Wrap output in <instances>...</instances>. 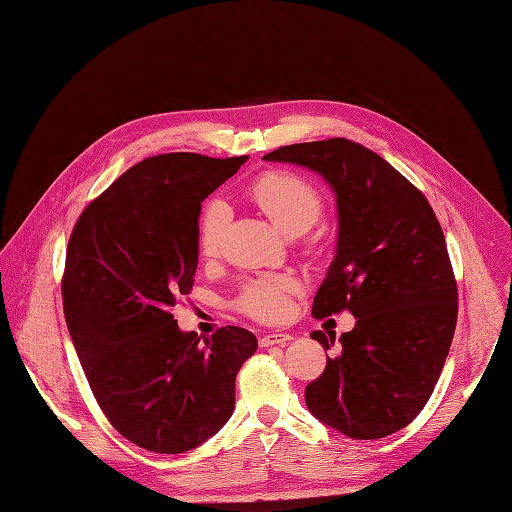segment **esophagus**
I'll return each mask as SVG.
<instances>
[{
  "mask_svg": "<svg viewBox=\"0 0 512 512\" xmlns=\"http://www.w3.org/2000/svg\"><path fill=\"white\" fill-rule=\"evenodd\" d=\"M291 342L289 333H266L259 337V346L268 348V346H285Z\"/></svg>",
  "mask_w": 512,
  "mask_h": 512,
  "instance_id": "obj_1",
  "label": "esophagus"
}]
</instances>
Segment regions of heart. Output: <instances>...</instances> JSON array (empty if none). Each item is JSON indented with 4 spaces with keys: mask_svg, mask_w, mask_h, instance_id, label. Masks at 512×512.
Instances as JSON below:
<instances>
[{
    "mask_svg": "<svg viewBox=\"0 0 512 512\" xmlns=\"http://www.w3.org/2000/svg\"><path fill=\"white\" fill-rule=\"evenodd\" d=\"M249 198L261 208L282 234L299 236L323 215V198L318 189L304 177L293 173H266L251 181L246 189ZM227 206L223 202L208 204L198 223V249L211 257L219 251L225 232ZM297 282L291 276H259L244 285L238 306L240 310L261 323H276L291 310V293Z\"/></svg>",
    "mask_w": 512,
    "mask_h": 512,
    "instance_id": "obj_1",
    "label": "heart"
}]
</instances>
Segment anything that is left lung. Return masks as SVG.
Listing matches in <instances>:
<instances>
[{
	"label": "left lung",
	"instance_id": "left-lung-1",
	"mask_svg": "<svg viewBox=\"0 0 512 512\" xmlns=\"http://www.w3.org/2000/svg\"><path fill=\"white\" fill-rule=\"evenodd\" d=\"M263 160L306 166L335 192L337 246L312 316L350 310L323 375L306 388L314 418L350 439H382L413 422L439 382L458 320L445 236L418 187L348 139L295 143ZM331 350L335 335L314 331Z\"/></svg>",
	"mask_w": 512,
	"mask_h": 512
}]
</instances>
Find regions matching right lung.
Instances as JSON below:
<instances>
[{"instance_id":"1","label":"right lung","mask_w":512,"mask_h":512,"mask_svg":"<svg viewBox=\"0 0 512 512\" xmlns=\"http://www.w3.org/2000/svg\"><path fill=\"white\" fill-rule=\"evenodd\" d=\"M246 162L200 154L147 158L75 223L63 310L90 390L122 437L183 453L230 420L236 375L257 350L242 327L183 333L170 314L194 287L202 202Z\"/></svg>"}]
</instances>
